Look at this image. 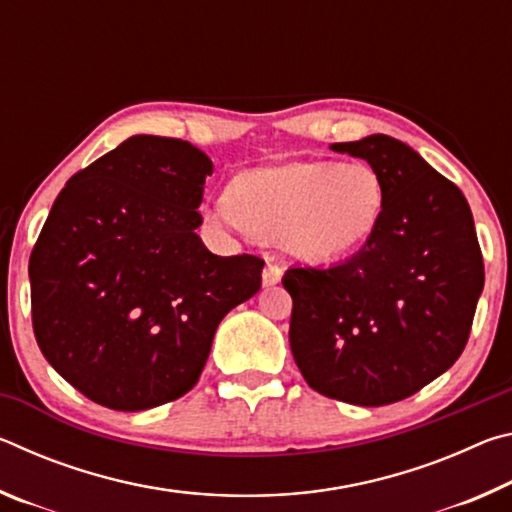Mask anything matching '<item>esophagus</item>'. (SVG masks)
Returning a JSON list of instances; mask_svg holds the SVG:
<instances>
[{"mask_svg":"<svg viewBox=\"0 0 512 512\" xmlns=\"http://www.w3.org/2000/svg\"><path fill=\"white\" fill-rule=\"evenodd\" d=\"M282 275H284V268H282L280 264H275V262H268V264L264 266V271H262L264 287H275V284L282 280Z\"/></svg>","mask_w":512,"mask_h":512,"instance_id":"34e87169","label":"esophagus"}]
</instances>
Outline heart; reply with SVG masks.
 Segmentation results:
<instances>
[{
  "instance_id": "heart-1",
  "label": "heart",
  "mask_w": 512,
  "mask_h": 512,
  "mask_svg": "<svg viewBox=\"0 0 512 512\" xmlns=\"http://www.w3.org/2000/svg\"><path fill=\"white\" fill-rule=\"evenodd\" d=\"M230 198L210 205L214 221L275 239L291 255L327 262L357 253L379 230L386 185L370 162L296 160L248 169Z\"/></svg>"
}]
</instances>
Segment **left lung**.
I'll return each instance as SVG.
<instances>
[{
    "label": "left lung",
    "instance_id": "8db88e82",
    "mask_svg": "<svg viewBox=\"0 0 512 512\" xmlns=\"http://www.w3.org/2000/svg\"><path fill=\"white\" fill-rule=\"evenodd\" d=\"M386 185L379 230L329 268H289V343L320 395L384 406L418 393L465 350L483 291V255L465 196L388 135L332 144Z\"/></svg>",
    "mask_w": 512,
    "mask_h": 512
}]
</instances>
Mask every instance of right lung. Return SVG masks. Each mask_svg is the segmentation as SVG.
I'll return each mask as SVG.
<instances>
[{"mask_svg":"<svg viewBox=\"0 0 512 512\" xmlns=\"http://www.w3.org/2000/svg\"><path fill=\"white\" fill-rule=\"evenodd\" d=\"M212 160L135 135L67 180L31 250V320L45 359L88 400L144 411L201 377L221 318L262 287L264 259L203 246Z\"/></svg>","mask_w":512,"mask_h":512,"instance_id":"add662e5","label":"right lung"}]
</instances>
